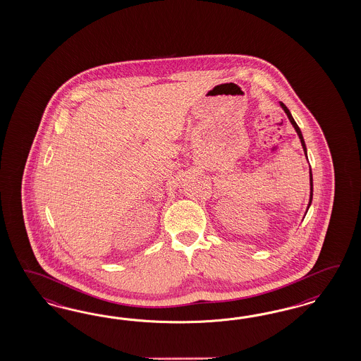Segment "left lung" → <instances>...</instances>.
<instances>
[{"mask_svg": "<svg viewBox=\"0 0 361 361\" xmlns=\"http://www.w3.org/2000/svg\"><path fill=\"white\" fill-rule=\"evenodd\" d=\"M281 107L283 109L284 112H286V115H287V118H288V121H291V124H293V127L295 128L296 133H298V136H299V139H300V142H302V147H303V151H305V154H306L307 157V148H306V142H305V139H303V135H302V131H300V128L298 127V124H296L295 121H294V118H293V115H291V112L288 111V109L284 106L283 103L281 102ZM310 202H308V207H307V210L310 208V205H311V202H312V172H311V168H310Z\"/></svg>", "mask_w": 361, "mask_h": 361, "instance_id": "left-lung-1", "label": "left lung"}]
</instances>
